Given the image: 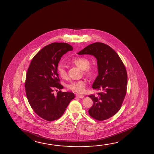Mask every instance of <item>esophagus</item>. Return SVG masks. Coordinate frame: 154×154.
Wrapping results in <instances>:
<instances>
[{
    "label": "esophagus",
    "instance_id": "34e87169",
    "mask_svg": "<svg viewBox=\"0 0 154 154\" xmlns=\"http://www.w3.org/2000/svg\"><path fill=\"white\" fill-rule=\"evenodd\" d=\"M76 96L77 97L79 98H83L84 97V95H76Z\"/></svg>",
    "mask_w": 154,
    "mask_h": 154
}]
</instances>
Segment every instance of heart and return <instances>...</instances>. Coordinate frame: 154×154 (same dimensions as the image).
Instances as JSON below:
<instances>
[{
	"instance_id": "1",
	"label": "heart",
	"mask_w": 154,
	"mask_h": 154,
	"mask_svg": "<svg viewBox=\"0 0 154 154\" xmlns=\"http://www.w3.org/2000/svg\"><path fill=\"white\" fill-rule=\"evenodd\" d=\"M72 63L78 66L79 68L83 69L84 73L90 75L93 73V68L91 66L90 61L87 58L85 57H78L74 59ZM57 70L59 76L62 79H66L67 76V73L66 72L65 66L62 63H59ZM87 80L85 79L77 81H72L70 82L66 85L67 88L70 91L77 93H82L85 91L87 85Z\"/></svg>"
}]
</instances>
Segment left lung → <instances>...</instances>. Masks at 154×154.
<instances>
[{
    "label": "left lung",
    "mask_w": 154,
    "mask_h": 154,
    "mask_svg": "<svg viewBox=\"0 0 154 154\" xmlns=\"http://www.w3.org/2000/svg\"><path fill=\"white\" fill-rule=\"evenodd\" d=\"M78 54L93 55L97 60L98 75L92 87L102 91L88 96L93 101L88 112L98 121L107 119L119 111L126 96L127 74L124 64L112 48L100 42L89 45Z\"/></svg>",
    "instance_id": "obj_1"
}]
</instances>
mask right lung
<instances>
[{
	"mask_svg": "<svg viewBox=\"0 0 154 154\" xmlns=\"http://www.w3.org/2000/svg\"><path fill=\"white\" fill-rule=\"evenodd\" d=\"M73 49L65 43L49 44L33 57L28 69L25 82L27 99L35 112L47 121L61 117L75 97L70 92L53 93L54 89L63 88L57 70L59 62L64 54Z\"/></svg>",
	"mask_w": 154,
	"mask_h": 154,
	"instance_id": "right-lung-1",
	"label": "right lung"
}]
</instances>
